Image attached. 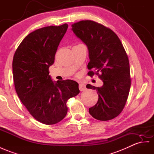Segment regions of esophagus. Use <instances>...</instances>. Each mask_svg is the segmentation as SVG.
<instances>
[{"label": "esophagus", "instance_id": "obj_1", "mask_svg": "<svg viewBox=\"0 0 154 154\" xmlns=\"http://www.w3.org/2000/svg\"><path fill=\"white\" fill-rule=\"evenodd\" d=\"M79 90L81 91H84V90H86V85L81 82V83H79Z\"/></svg>", "mask_w": 154, "mask_h": 154}]
</instances>
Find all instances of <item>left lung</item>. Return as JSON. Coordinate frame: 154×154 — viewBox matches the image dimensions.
Returning <instances> with one entry per match:
<instances>
[{"mask_svg":"<svg viewBox=\"0 0 154 154\" xmlns=\"http://www.w3.org/2000/svg\"><path fill=\"white\" fill-rule=\"evenodd\" d=\"M72 30L87 46L88 69L101 75V87L90 84L86 88L96 90L98 101L89 109L96 119L107 121L120 115L128 100L131 79L128 55L119 38L112 30L95 21H81L72 25ZM94 75L93 71L88 73Z\"/></svg>","mask_w":154,"mask_h":154,"instance_id":"1","label":"left lung"}]
</instances>
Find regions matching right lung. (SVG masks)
<instances>
[{
    "instance_id": "right-lung-1",
    "label": "right lung",
    "mask_w": 154,
    "mask_h": 154,
    "mask_svg": "<svg viewBox=\"0 0 154 154\" xmlns=\"http://www.w3.org/2000/svg\"><path fill=\"white\" fill-rule=\"evenodd\" d=\"M68 25L49 26L26 36L14 54L12 68L14 85L19 99L35 119L53 125L68 112L66 102L80 92L73 80L53 81L49 67Z\"/></svg>"
}]
</instances>
